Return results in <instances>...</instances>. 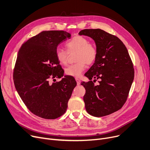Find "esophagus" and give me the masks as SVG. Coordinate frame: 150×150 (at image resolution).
<instances>
[{
  "label": "esophagus",
  "instance_id": "obj_1",
  "mask_svg": "<svg viewBox=\"0 0 150 150\" xmlns=\"http://www.w3.org/2000/svg\"><path fill=\"white\" fill-rule=\"evenodd\" d=\"M75 80H76V81L77 85H80V80L79 79V78H75Z\"/></svg>",
  "mask_w": 150,
  "mask_h": 150
}]
</instances>
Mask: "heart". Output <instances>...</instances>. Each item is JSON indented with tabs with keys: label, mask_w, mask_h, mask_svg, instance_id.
I'll use <instances>...</instances> for the list:
<instances>
[{
	"label": "heart",
	"mask_w": 150,
	"mask_h": 150,
	"mask_svg": "<svg viewBox=\"0 0 150 150\" xmlns=\"http://www.w3.org/2000/svg\"><path fill=\"white\" fill-rule=\"evenodd\" d=\"M67 50L61 48L56 50V57L58 62L62 65H66L69 58V53H76L75 64L68 66L66 74L69 76L78 77L81 75L88 65L92 64L97 58L98 51L96 46L90 43L88 39L81 36H75L66 43Z\"/></svg>",
	"instance_id": "heart-1"
}]
</instances>
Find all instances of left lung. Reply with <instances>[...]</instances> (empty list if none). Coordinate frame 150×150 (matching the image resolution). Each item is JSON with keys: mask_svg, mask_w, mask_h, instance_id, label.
I'll use <instances>...</instances> for the list:
<instances>
[{"mask_svg": "<svg viewBox=\"0 0 150 150\" xmlns=\"http://www.w3.org/2000/svg\"><path fill=\"white\" fill-rule=\"evenodd\" d=\"M79 35L92 38L98 51L96 61L84 74L90 81L81 83L86 89V110L95 117L109 115L121 109L127 100L134 77L132 62L117 36L101 29H84ZM97 79L99 84L95 86Z\"/></svg>", "mask_w": 150, "mask_h": 150, "instance_id": "8db88e82", "label": "left lung"}]
</instances>
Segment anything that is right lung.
Here are the masks:
<instances>
[{"mask_svg": "<svg viewBox=\"0 0 150 150\" xmlns=\"http://www.w3.org/2000/svg\"><path fill=\"white\" fill-rule=\"evenodd\" d=\"M70 36L62 30L44 31L23 43L18 52L13 72L15 88L29 111L45 119H57L66 112L76 85L69 76L50 81L64 75L56 50Z\"/></svg>", "mask_w": 150, "mask_h": 150, "instance_id": "right-lung-1", "label": "right lung"}]
</instances>
